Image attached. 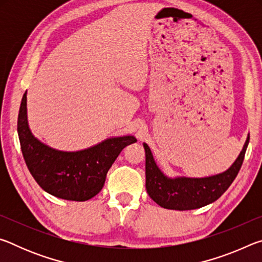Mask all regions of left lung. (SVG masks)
Here are the masks:
<instances>
[{"label": "left lung", "instance_id": "obj_1", "mask_svg": "<svg viewBox=\"0 0 262 262\" xmlns=\"http://www.w3.org/2000/svg\"><path fill=\"white\" fill-rule=\"evenodd\" d=\"M250 141L245 144L238 158L227 171L205 178L177 177L168 178L159 170L151 150L143 143L145 150V188L149 196L163 208L173 210H192L216 201L236 179Z\"/></svg>", "mask_w": 262, "mask_h": 262}]
</instances>
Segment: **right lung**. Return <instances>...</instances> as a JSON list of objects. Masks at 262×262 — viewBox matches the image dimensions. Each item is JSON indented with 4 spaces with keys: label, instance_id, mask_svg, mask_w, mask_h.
Returning <instances> with one entry per match:
<instances>
[{
    "label": "right lung",
    "instance_id": "add662e5",
    "mask_svg": "<svg viewBox=\"0 0 262 262\" xmlns=\"http://www.w3.org/2000/svg\"><path fill=\"white\" fill-rule=\"evenodd\" d=\"M26 92L21 98L17 130L31 174L51 195L70 201H86L98 194L106 174L122 149L135 143L134 136L112 137L81 151H60L32 135L26 114Z\"/></svg>",
    "mask_w": 262,
    "mask_h": 262
}]
</instances>
